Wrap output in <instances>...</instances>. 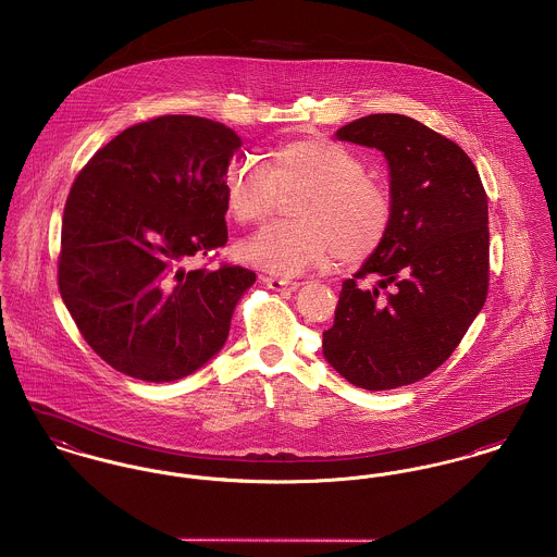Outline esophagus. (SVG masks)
<instances>
[{"label":"esophagus","instance_id":"34e87169","mask_svg":"<svg viewBox=\"0 0 557 557\" xmlns=\"http://www.w3.org/2000/svg\"><path fill=\"white\" fill-rule=\"evenodd\" d=\"M262 284L275 293H296L300 282L295 280H284V277H273V275H262Z\"/></svg>","mask_w":557,"mask_h":557}]
</instances>
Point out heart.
I'll return each mask as SVG.
<instances>
[{
  "label": "heart",
  "instance_id": "b5f03b06",
  "mask_svg": "<svg viewBox=\"0 0 557 557\" xmlns=\"http://www.w3.org/2000/svg\"><path fill=\"white\" fill-rule=\"evenodd\" d=\"M305 191L293 216L267 225L239 244L242 259L275 275H298L341 257L366 261L387 239L393 201L387 187L366 174L360 156L322 136H302L275 147L269 165L242 156L225 172L231 214L242 225L269 219L280 194Z\"/></svg>",
  "mask_w": 557,
  "mask_h": 557
}]
</instances>
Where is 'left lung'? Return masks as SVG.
<instances>
[{"mask_svg": "<svg viewBox=\"0 0 557 557\" xmlns=\"http://www.w3.org/2000/svg\"><path fill=\"white\" fill-rule=\"evenodd\" d=\"M334 136L385 156L393 221L385 244L354 275H376V286L343 282L322 349L351 385L387 392L440 368L482 311L488 197L457 143L412 117L374 113Z\"/></svg>", "mask_w": 557, "mask_h": 557, "instance_id": "1", "label": "left lung"}]
</instances>
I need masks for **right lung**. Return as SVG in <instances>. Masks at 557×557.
<instances>
[{"instance_id": "obj_1", "label": "right lung", "mask_w": 557, "mask_h": 557, "mask_svg": "<svg viewBox=\"0 0 557 557\" xmlns=\"http://www.w3.org/2000/svg\"><path fill=\"white\" fill-rule=\"evenodd\" d=\"M242 138L162 115L117 134L66 197L59 288L86 343L115 370L170 383L212 360L257 275L196 267L227 244L225 172Z\"/></svg>"}]
</instances>
